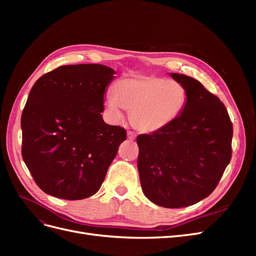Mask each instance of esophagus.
<instances>
[{
	"mask_svg": "<svg viewBox=\"0 0 256 256\" xmlns=\"http://www.w3.org/2000/svg\"><path fill=\"white\" fill-rule=\"evenodd\" d=\"M127 134H128V138H129V140H131V141L134 140L136 136V134L134 132V131H128Z\"/></svg>",
	"mask_w": 256,
	"mask_h": 256,
	"instance_id": "obj_1",
	"label": "esophagus"
}]
</instances>
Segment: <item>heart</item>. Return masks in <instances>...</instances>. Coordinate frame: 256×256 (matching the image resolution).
<instances>
[{"mask_svg": "<svg viewBox=\"0 0 256 256\" xmlns=\"http://www.w3.org/2000/svg\"><path fill=\"white\" fill-rule=\"evenodd\" d=\"M189 102V92L180 82L156 74H136L116 81L106 110L113 120L120 108L128 113L131 126L145 134L162 130L178 120Z\"/></svg>", "mask_w": 256, "mask_h": 256, "instance_id": "b5f03b06", "label": "heart"}]
</instances>
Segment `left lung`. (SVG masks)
Instances as JSON below:
<instances>
[{"mask_svg":"<svg viewBox=\"0 0 256 256\" xmlns=\"http://www.w3.org/2000/svg\"><path fill=\"white\" fill-rule=\"evenodd\" d=\"M189 102L168 127L136 138L143 193L166 208L196 204L216 189L232 158L233 125L220 99L186 74H170Z\"/></svg>","mask_w":256,"mask_h":256,"instance_id":"1","label":"left lung"}]
</instances>
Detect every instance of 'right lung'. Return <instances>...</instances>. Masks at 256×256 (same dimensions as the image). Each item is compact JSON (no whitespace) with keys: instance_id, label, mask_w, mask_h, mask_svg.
<instances>
[{"instance_id":"add662e5","label":"right lung","mask_w":256,"mask_h":256,"mask_svg":"<svg viewBox=\"0 0 256 256\" xmlns=\"http://www.w3.org/2000/svg\"><path fill=\"white\" fill-rule=\"evenodd\" d=\"M114 74L99 64L60 66L30 90L21 115L22 158L47 194L82 200L102 187L127 136L102 115Z\"/></svg>"}]
</instances>
